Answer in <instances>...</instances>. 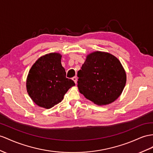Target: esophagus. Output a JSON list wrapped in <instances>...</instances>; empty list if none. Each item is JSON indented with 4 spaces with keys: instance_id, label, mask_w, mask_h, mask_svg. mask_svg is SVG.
<instances>
[{
    "instance_id": "34e87169",
    "label": "esophagus",
    "mask_w": 153,
    "mask_h": 153,
    "mask_svg": "<svg viewBox=\"0 0 153 153\" xmlns=\"http://www.w3.org/2000/svg\"><path fill=\"white\" fill-rule=\"evenodd\" d=\"M72 80L74 81V83L76 84V83H77V77H76V76L73 77H72Z\"/></svg>"
}]
</instances>
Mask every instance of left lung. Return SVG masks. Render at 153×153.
<instances>
[{
  "label": "left lung",
  "mask_w": 153,
  "mask_h": 153,
  "mask_svg": "<svg viewBox=\"0 0 153 153\" xmlns=\"http://www.w3.org/2000/svg\"><path fill=\"white\" fill-rule=\"evenodd\" d=\"M78 90L97 105H107L117 100L126 84V72L112 54L95 51L88 54L77 72Z\"/></svg>",
  "instance_id": "obj_1"
}]
</instances>
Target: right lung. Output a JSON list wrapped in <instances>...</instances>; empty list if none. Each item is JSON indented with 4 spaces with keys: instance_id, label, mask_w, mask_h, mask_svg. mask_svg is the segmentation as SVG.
<instances>
[{
    "instance_id": "right-lung-1",
    "label": "right lung",
    "mask_w": 153,
    "mask_h": 153,
    "mask_svg": "<svg viewBox=\"0 0 153 153\" xmlns=\"http://www.w3.org/2000/svg\"><path fill=\"white\" fill-rule=\"evenodd\" d=\"M62 56L50 53L39 57L31 67L26 79V90L39 107L48 109L60 103L68 89L75 85L66 77Z\"/></svg>"
}]
</instances>
